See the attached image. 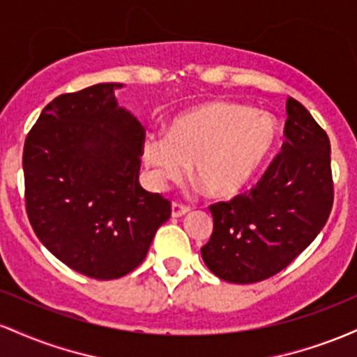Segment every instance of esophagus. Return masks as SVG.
Listing matches in <instances>:
<instances>
[{
  "label": "esophagus",
  "instance_id": "1",
  "mask_svg": "<svg viewBox=\"0 0 357 357\" xmlns=\"http://www.w3.org/2000/svg\"><path fill=\"white\" fill-rule=\"evenodd\" d=\"M186 213H190V208L184 206V204H179V203L171 204V216H173V218H181V216L186 215Z\"/></svg>",
  "mask_w": 357,
  "mask_h": 357
}]
</instances>
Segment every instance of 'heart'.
Here are the masks:
<instances>
[{
  "label": "heart",
  "mask_w": 357,
  "mask_h": 357,
  "mask_svg": "<svg viewBox=\"0 0 357 357\" xmlns=\"http://www.w3.org/2000/svg\"><path fill=\"white\" fill-rule=\"evenodd\" d=\"M277 139L270 114L235 102H206L176 116L166 136H147L142 161L158 188L179 181L192 165V178L208 196L230 198L253 181Z\"/></svg>",
  "instance_id": "heart-1"
}]
</instances>
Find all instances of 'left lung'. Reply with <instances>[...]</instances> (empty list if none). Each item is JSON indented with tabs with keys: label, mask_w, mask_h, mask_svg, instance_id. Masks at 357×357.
<instances>
[{
	"label": "left lung",
	"mask_w": 357,
	"mask_h": 357,
	"mask_svg": "<svg viewBox=\"0 0 357 357\" xmlns=\"http://www.w3.org/2000/svg\"><path fill=\"white\" fill-rule=\"evenodd\" d=\"M331 142L301 102L287 99L285 142L261 181L230 203L211 204L203 261L221 280L253 284L292 264L333 208Z\"/></svg>",
	"instance_id": "left-lung-1"
}]
</instances>
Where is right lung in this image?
I'll return each instance as SVG.
<instances>
[{"label":"right lung","mask_w":357,"mask_h":357,"mask_svg":"<svg viewBox=\"0 0 357 357\" xmlns=\"http://www.w3.org/2000/svg\"><path fill=\"white\" fill-rule=\"evenodd\" d=\"M124 84L63 93L43 109L23 149L35 235L60 261L97 280L142 264L171 204L139 183L144 126L116 99Z\"/></svg>","instance_id":"add662e5"}]
</instances>
